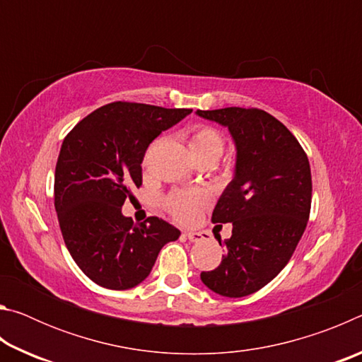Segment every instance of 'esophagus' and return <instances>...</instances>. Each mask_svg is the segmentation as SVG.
<instances>
[{"label":"esophagus","mask_w":362,"mask_h":362,"mask_svg":"<svg viewBox=\"0 0 362 362\" xmlns=\"http://www.w3.org/2000/svg\"><path fill=\"white\" fill-rule=\"evenodd\" d=\"M185 236H187L188 240L192 241V243H199V241L204 240L203 233H198V231H185Z\"/></svg>","instance_id":"1"}]
</instances>
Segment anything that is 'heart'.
<instances>
[{
    "instance_id": "obj_1",
    "label": "heart",
    "mask_w": 362,
    "mask_h": 362,
    "mask_svg": "<svg viewBox=\"0 0 362 362\" xmlns=\"http://www.w3.org/2000/svg\"><path fill=\"white\" fill-rule=\"evenodd\" d=\"M189 146L193 155L217 159L222 155L225 140L222 132L209 124H196L189 131ZM211 203V194L204 188L174 189L164 199V209L177 222L189 223L198 217L199 211Z\"/></svg>"
}]
</instances>
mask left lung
<instances>
[{"label":"left lung","instance_id":"obj_1","mask_svg":"<svg viewBox=\"0 0 362 362\" xmlns=\"http://www.w3.org/2000/svg\"><path fill=\"white\" fill-rule=\"evenodd\" d=\"M196 113L228 127L238 150L235 179L212 212V223H233L231 238L222 263L201 273V281L223 297H246L278 276L303 235L313 188L310 161L296 136L260 108Z\"/></svg>","mask_w":362,"mask_h":362}]
</instances>
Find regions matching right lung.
<instances>
[{"label": "right lung", "instance_id": "1", "mask_svg": "<svg viewBox=\"0 0 362 362\" xmlns=\"http://www.w3.org/2000/svg\"><path fill=\"white\" fill-rule=\"evenodd\" d=\"M189 108L112 102L83 118L64 139L54 177V206L65 246L81 272L113 291L148 276L159 250L180 231L163 218L134 223L121 214L142 185L148 145Z\"/></svg>", "mask_w": 362, "mask_h": 362}]
</instances>
